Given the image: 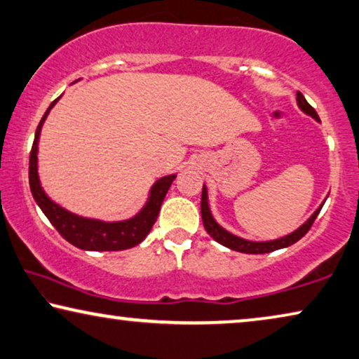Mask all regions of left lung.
<instances>
[{
  "label": "left lung",
  "mask_w": 359,
  "mask_h": 359,
  "mask_svg": "<svg viewBox=\"0 0 359 359\" xmlns=\"http://www.w3.org/2000/svg\"><path fill=\"white\" fill-rule=\"evenodd\" d=\"M296 103H298V108L306 115L314 118L316 121L320 123V119L318 116V113L313 107L309 105L308 102H306L304 95L301 92H296ZM327 199V197H325ZM325 199L322 201V204L318 207V209L314 210V214L311 215L308 220H306L303 225L296 228L294 231L288 233V235L285 236H280V238H275V240H267V241H252V240H246V238H241L235 235V233L228 231L226 228H223L220 223L215 220V217L212 215V210H210V204H209V191H207V186L204 184L202 186V197H201V215H202V223H204V228L205 231L209 233V235L214 238L217 243L223 244V246L228 248V249H233V251H238V252H244V254H266V252H272V251H277V249H283V248H288L294 244L298 240H301L308 230L313 225L316 217L319 215V212L322 209V205H324Z\"/></svg>",
  "instance_id": "8db88e82"
}]
</instances>
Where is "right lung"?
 <instances>
[{"mask_svg": "<svg viewBox=\"0 0 359 359\" xmlns=\"http://www.w3.org/2000/svg\"><path fill=\"white\" fill-rule=\"evenodd\" d=\"M61 97L56 98L48 107V110L45 111L43 118H41L37 131H35V139L29 162V184L35 202H37L41 212L51 222V225L72 246L84 249V251H123V249L137 246L139 243L145 240V236L149 235L150 230H152L154 223L158 217L160 207H162V202L165 196H167L171 183L176 178V175L173 173L162 176V178L155 181L150 186L147 201H145L142 209L131 218H126V220L105 222L100 220V218L82 217L72 214V212L65 209V207L56 204L55 201L50 199L40 183L39 139L46 116H48L51 108L56 105V102Z\"/></svg>", "mask_w": 359, "mask_h": 359, "instance_id": "obj_1", "label": "right lung"}]
</instances>
